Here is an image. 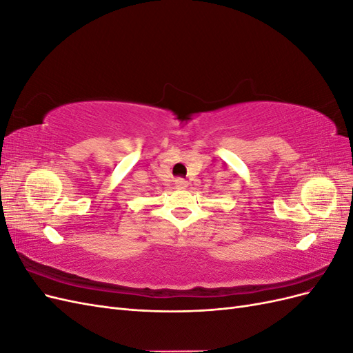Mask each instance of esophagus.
Here are the masks:
<instances>
[{"instance_id":"obj_1","label":"esophagus","mask_w":353,"mask_h":353,"mask_svg":"<svg viewBox=\"0 0 353 353\" xmlns=\"http://www.w3.org/2000/svg\"><path fill=\"white\" fill-rule=\"evenodd\" d=\"M175 185H176V188H179V190H184V188L188 187V181L184 179V178H176V179H175Z\"/></svg>"}]
</instances>
